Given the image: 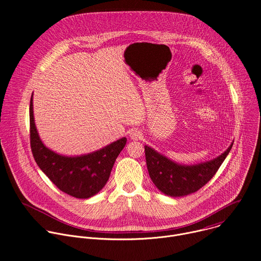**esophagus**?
<instances>
[{
	"mask_svg": "<svg viewBox=\"0 0 261 261\" xmlns=\"http://www.w3.org/2000/svg\"><path fill=\"white\" fill-rule=\"evenodd\" d=\"M130 137L133 140H139L142 137V133L137 129H132L130 132Z\"/></svg>",
	"mask_w": 261,
	"mask_h": 261,
	"instance_id": "34e87169",
	"label": "esophagus"
}]
</instances>
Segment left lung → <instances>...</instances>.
I'll list each match as a JSON object with an SVG mask.
<instances>
[{
	"mask_svg": "<svg viewBox=\"0 0 261 261\" xmlns=\"http://www.w3.org/2000/svg\"><path fill=\"white\" fill-rule=\"evenodd\" d=\"M232 144L233 142L217 158L194 165L178 164L144 145L148 174L156 187L168 196L180 197L194 193L216 174L229 154Z\"/></svg>",
	"mask_w": 261,
	"mask_h": 261,
	"instance_id": "8db88e82",
	"label": "left lung"
}]
</instances>
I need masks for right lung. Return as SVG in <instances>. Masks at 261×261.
<instances>
[{"label":"right lung","instance_id":"1","mask_svg":"<svg viewBox=\"0 0 261 261\" xmlns=\"http://www.w3.org/2000/svg\"><path fill=\"white\" fill-rule=\"evenodd\" d=\"M30 139L32 153L39 168L61 191L82 199L94 196L104 187L116 159L127 142V138L123 137L87 155H59L43 144L37 132L33 115V96L30 101Z\"/></svg>","mask_w":261,"mask_h":261}]
</instances>
